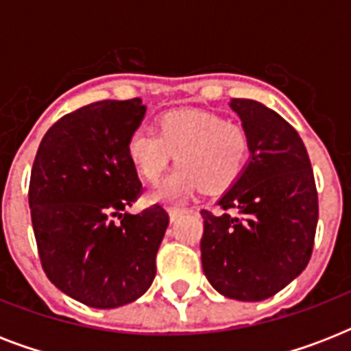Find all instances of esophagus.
Masks as SVG:
<instances>
[{
	"mask_svg": "<svg viewBox=\"0 0 351 351\" xmlns=\"http://www.w3.org/2000/svg\"><path fill=\"white\" fill-rule=\"evenodd\" d=\"M184 211H186V209H180V208H169V209H167V213H169L171 222H175V220L178 219V217H180L182 213H184Z\"/></svg>",
	"mask_w": 351,
	"mask_h": 351,
	"instance_id": "esophagus-1",
	"label": "esophagus"
}]
</instances>
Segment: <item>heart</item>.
I'll list each match as a JSON object with an SVG mask.
<instances>
[{
	"mask_svg": "<svg viewBox=\"0 0 351 351\" xmlns=\"http://www.w3.org/2000/svg\"><path fill=\"white\" fill-rule=\"evenodd\" d=\"M175 154L180 165L151 191V200H182L198 186L206 191L230 187L247 165L250 136L213 112L171 111L158 118L156 132L136 129L127 140V158L147 182L160 180Z\"/></svg>",
	"mask_w": 351,
	"mask_h": 351,
	"instance_id": "heart-1",
	"label": "heart"
}]
</instances>
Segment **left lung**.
Masks as SVG:
<instances>
[{
  "label": "left lung",
  "mask_w": 351,
  "mask_h": 351,
  "mask_svg": "<svg viewBox=\"0 0 351 351\" xmlns=\"http://www.w3.org/2000/svg\"><path fill=\"white\" fill-rule=\"evenodd\" d=\"M230 107L250 136V160L217 200L224 211H202V267L220 295L256 302L278 293L308 266L319 202L299 132L261 101L233 98Z\"/></svg>",
  "instance_id": "1"
}]
</instances>
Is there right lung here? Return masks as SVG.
I'll use <instances>...</instances> for the list:
<instances>
[{
  "label": "right lung",
  "mask_w": 351,
  "mask_h": 351,
  "mask_svg": "<svg viewBox=\"0 0 351 351\" xmlns=\"http://www.w3.org/2000/svg\"><path fill=\"white\" fill-rule=\"evenodd\" d=\"M143 117L140 98L82 107L47 131L30 173L41 266L60 291L98 310L129 304L151 288L169 224L160 206L123 213L142 189L127 140Z\"/></svg>",
  "instance_id": "right-lung-1"
}]
</instances>
